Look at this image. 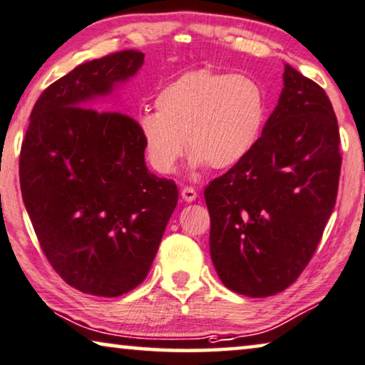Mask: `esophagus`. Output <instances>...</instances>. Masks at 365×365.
<instances>
[{
    "mask_svg": "<svg viewBox=\"0 0 365 365\" xmlns=\"http://www.w3.org/2000/svg\"><path fill=\"white\" fill-rule=\"evenodd\" d=\"M197 192H195V188H192V187H185L183 190H182V198L185 200V201H188V203H192V201H195L197 200Z\"/></svg>",
    "mask_w": 365,
    "mask_h": 365,
    "instance_id": "obj_1",
    "label": "esophagus"
}]
</instances>
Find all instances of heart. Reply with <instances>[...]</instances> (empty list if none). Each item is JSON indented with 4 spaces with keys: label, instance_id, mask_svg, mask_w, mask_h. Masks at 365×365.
I'll list each match as a JSON object with an SVG mask.
<instances>
[{
    "label": "heart",
    "instance_id": "obj_1",
    "mask_svg": "<svg viewBox=\"0 0 365 365\" xmlns=\"http://www.w3.org/2000/svg\"><path fill=\"white\" fill-rule=\"evenodd\" d=\"M157 113L138 118V133L150 167L173 173L185 152L190 168L236 167L251 154L265 121V93L242 73L192 70L160 90Z\"/></svg>",
    "mask_w": 365,
    "mask_h": 365
}]
</instances>
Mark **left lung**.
I'll return each mask as SVG.
<instances>
[{"label":"left lung","mask_w":365,"mask_h":365,"mask_svg":"<svg viewBox=\"0 0 365 365\" xmlns=\"http://www.w3.org/2000/svg\"><path fill=\"white\" fill-rule=\"evenodd\" d=\"M339 173L329 98L285 65L279 103L255 148L205 190L210 254L222 284L252 298L292 285L333 213Z\"/></svg>","instance_id":"1"}]
</instances>
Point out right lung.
<instances>
[{
    "label": "right lung",
    "instance_id": "1",
    "mask_svg": "<svg viewBox=\"0 0 365 365\" xmlns=\"http://www.w3.org/2000/svg\"><path fill=\"white\" fill-rule=\"evenodd\" d=\"M144 53L85 62L36 101L21 148L23 201L48 262L77 290L119 297L149 274L175 210L173 180L149 172L138 123L113 100Z\"/></svg>",
    "mask_w": 365,
    "mask_h": 365
}]
</instances>
